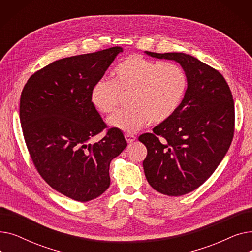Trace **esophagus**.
I'll return each instance as SVG.
<instances>
[{
    "mask_svg": "<svg viewBox=\"0 0 252 252\" xmlns=\"http://www.w3.org/2000/svg\"><path fill=\"white\" fill-rule=\"evenodd\" d=\"M126 137V140L127 143H133L135 140H136V137L134 135H129V134H126L125 135Z\"/></svg>",
    "mask_w": 252,
    "mask_h": 252,
    "instance_id": "34e87169",
    "label": "esophagus"
}]
</instances>
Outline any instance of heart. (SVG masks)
<instances>
[{
	"instance_id": "1",
	"label": "heart",
	"mask_w": 252,
	"mask_h": 252,
	"mask_svg": "<svg viewBox=\"0 0 252 252\" xmlns=\"http://www.w3.org/2000/svg\"><path fill=\"white\" fill-rule=\"evenodd\" d=\"M113 75V81L101 78L93 86L91 101L99 112L109 114L127 96L128 107L110 116L108 124L129 135L148 121L159 124L174 115L188 89V76L181 65L139 54L119 62Z\"/></svg>"
}]
</instances>
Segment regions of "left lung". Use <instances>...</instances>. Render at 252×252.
Wrapping results in <instances>:
<instances>
[{"instance_id": "obj_1", "label": "left lung", "mask_w": 252, "mask_h": 252, "mask_svg": "<svg viewBox=\"0 0 252 252\" xmlns=\"http://www.w3.org/2000/svg\"><path fill=\"white\" fill-rule=\"evenodd\" d=\"M175 60L188 76L178 110L139 137L147 148L143 161L150 186L167 196L196 190L214 174L228 152L235 130V107L226 79L211 66L184 53H154Z\"/></svg>"}]
</instances>
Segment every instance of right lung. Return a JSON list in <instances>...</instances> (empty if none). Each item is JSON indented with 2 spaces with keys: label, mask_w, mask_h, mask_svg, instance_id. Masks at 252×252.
Wrapping results in <instances>:
<instances>
[{
  "label": "right lung",
  "mask_w": 252,
  "mask_h": 252,
  "mask_svg": "<svg viewBox=\"0 0 252 252\" xmlns=\"http://www.w3.org/2000/svg\"><path fill=\"white\" fill-rule=\"evenodd\" d=\"M121 47L56 60L34 72L20 98V124L32 163L57 192L79 202L102 195L109 165L126 147L121 130L108 128L91 101ZM105 130L97 143L88 141Z\"/></svg>",
  "instance_id": "right-lung-1"
}]
</instances>
